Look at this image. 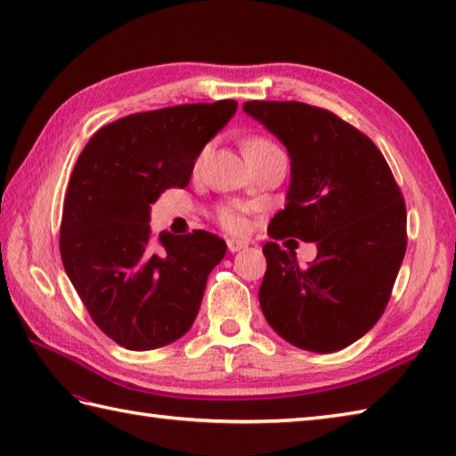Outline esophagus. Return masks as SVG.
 <instances>
[{"instance_id": "34e87169", "label": "esophagus", "mask_w": 456, "mask_h": 456, "mask_svg": "<svg viewBox=\"0 0 456 456\" xmlns=\"http://www.w3.org/2000/svg\"><path fill=\"white\" fill-rule=\"evenodd\" d=\"M248 243L247 240H239V239H227V248L231 250V253H239V250L247 248Z\"/></svg>"}]
</instances>
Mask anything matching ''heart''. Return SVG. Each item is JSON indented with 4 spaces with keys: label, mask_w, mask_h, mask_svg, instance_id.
<instances>
[{
    "label": "heart",
    "mask_w": 456,
    "mask_h": 456,
    "mask_svg": "<svg viewBox=\"0 0 456 456\" xmlns=\"http://www.w3.org/2000/svg\"><path fill=\"white\" fill-rule=\"evenodd\" d=\"M274 144L266 141V139H250L245 142V151H253V149H273ZM219 223L227 231H240L243 229V217L240 213L233 208H225L219 211Z\"/></svg>",
    "instance_id": "heart-1"
}]
</instances>
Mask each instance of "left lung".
I'll use <instances>...</instances> for the list:
<instances>
[{
	"instance_id": "obj_1",
	"label": "left lung",
	"mask_w": 456,
	"mask_h": 456,
	"mask_svg": "<svg viewBox=\"0 0 456 456\" xmlns=\"http://www.w3.org/2000/svg\"><path fill=\"white\" fill-rule=\"evenodd\" d=\"M243 110L289 154L286 206L268 235L318 247L314 263L299 269L289 241L282 249L268 240L260 307L294 346L341 351L370 331L390 299L408 245L402 191L376 144L335 113L302 102Z\"/></svg>"
}]
</instances>
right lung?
Returning <instances> with one entry per match:
<instances>
[{
  "label": "right lung",
  "mask_w": 456,
  "mask_h": 456,
  "mask_svg": "<svg viewBox=\"0 0 456 456\" xmlns=\"http://www.w3.org/2000/svg\"><path fill=\"white\" fill-rule=\"evenodd\" d=\"M237 102L186 103L133 113L86 144L68 182L61 256L94 323L129 351H152L186 335L208 276L227 245L208 231L151 243V203L186 188L203 147Z\"/></svg>",
  "instance_id": "obj_1"
}]
</instances>
